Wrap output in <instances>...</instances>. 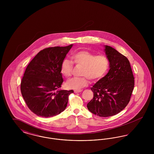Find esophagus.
Returning <instances> with one entry per match:
<instances>
[{
    "mask_svg": "<svg viewBox=\"0 0 154 154\" xmlns=\"http://www.w3.org/2000/svg\"><path fill=\"white\" fill-rule=\"evenodd\" d=\"M82 91L81 89H79V90H74V93L77 94V93H80Z\"/></svg>",
    "mask_w": 154,
    "mask_h": 154,
    "instance_id": "1",
    "label": "esophagus"
}]
</instances>
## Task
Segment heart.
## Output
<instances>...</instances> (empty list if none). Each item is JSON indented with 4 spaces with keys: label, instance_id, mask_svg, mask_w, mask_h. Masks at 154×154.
Returning <instances> with one entry per match:
<instances>
[{
    "label": "heart",
    "instance_id": "1",
    "mask_svg": "<svg viewBox=\"0 0 154 154\" xmlns=\"http://www.w3.org/2000/svg\"><path fill=\"white\" fill-rule=\"evenodd\" d=\"M74 62L83 66L82 77H74L66 82V87L69 89L79 90L88 85L89 79L97 81L102 79L107 74L110 67V61L108 57L103 54L97 55L91 52L81 50L75 52L72 57ZM73 62L65 59L61 64V72L65 77L72 75Z\"/></svg>",
    "mask_w": 154,
    "mask_h": 154
}]
</instances>
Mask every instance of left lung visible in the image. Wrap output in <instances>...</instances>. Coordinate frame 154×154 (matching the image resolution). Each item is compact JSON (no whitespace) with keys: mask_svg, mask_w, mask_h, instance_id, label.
Wrapping results in <instances>:
<instances>
[{"mask_svg":"<svg viewBox=\"0 0 154 154\" xmlns=\"http://www.w3.org/2000/svg\"><path fill=\"white\" fill-rule=\"evenodd\" d=\"M104 47L110 61V69L91 88L94 97L87 104V108L95 115L107 117L119 113L129 103L134 80L128 58L110 46Z\"/></svg>","mask_w":154,"mask_h":154,"instance_id":"1","label":"left lung"}]
</instances>
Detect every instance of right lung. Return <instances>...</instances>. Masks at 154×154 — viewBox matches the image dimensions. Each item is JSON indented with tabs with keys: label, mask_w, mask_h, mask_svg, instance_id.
Listing matches in <instances>:
<instances>
[{
	"label": "right lung",
	"mask_w": 154,
	"mask_h": 154,
	"mask_svg": "<svg viewBox=\"0 0 154 154\" xmlns=\"http://www.w3.org/2000/svg\"><path fill=\"white\" fill-rule=\"evenodd\" d=\"M73 44L39 52L27 66L21 82L22 97L33 113L42 117L55 116L65 110L73 90L60 89L61 64Z\"/></svg>",
	"instance_id": "obj_1"
}]
</instances>
